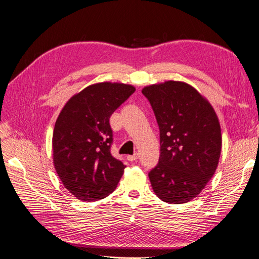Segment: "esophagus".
<instances>
[{
    "instance_id": "obj_1",
    "label": "esophagus",
    "mask_w": 259,
    "mask_h": 259,
    "mask_svg": "<svg viewBox=\"0 0 259 259\" xmlns=\"http://www.w3.org/2000/svg\"><path fill=\"white\" fill-rule=\"evenodd\" d=\"M138 158H139V153H134L133 155H128L127 156V159L129 161H134V160H137Z\"/></svg>"
}]
</instances>
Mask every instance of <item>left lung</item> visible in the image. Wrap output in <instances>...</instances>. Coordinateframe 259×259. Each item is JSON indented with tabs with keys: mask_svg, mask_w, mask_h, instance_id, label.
<instances>
[{
	"mask_svg": "<svg viewBox=\"0 0 259 259\" xmlns=\"http://www.w3.org/2000/svg\"><path fill=\"white\" fill-rule=\"evenodd\" d=\"M142 92L159 127V160L149 172L153 191L165 202H188L205 189L219 166V117L209 101L185 81L166 80Z\"/></svg>",
	"mask_w": 259,
	"mask_h": 259,
	"instance_id": "left-lung-1",
	"label": "left lung"
}]
</instances>
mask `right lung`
I'll list each match as a JSON object with an SVG mask.
<instances>
[{"mask_svg":"<svg viewBox=\"0 0 259 259\" xmlns=\"http://www.w3.org/2000/svg\"><path fill=\"white\" fill-rule=\"evenodd\" d=\"M134 91L132 85L97 83L74 94L60 112L52 135L53 165L77 199L95 201L116 188L126 166L110 153L109 118Z\"/></svg>","mask_w":259,"mask_h":259,"instance_id":"1","label":"right lung"}]
</instances>
